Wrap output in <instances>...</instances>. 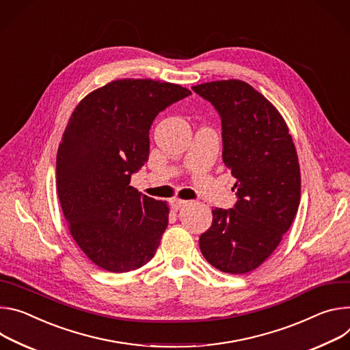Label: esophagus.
<instances>
[{
    "label": "esophagus",
    "mask_w": 350,
    "mask_h": 350,
    "mask_svg": "<svg viewBox=\"0 0 350 350\" xmlns=\"http://www.w3.org/2000/svg\"><path fill=\"white\" fill-rule=\"evenodd\" d=\"M186 204H187V202H186V200H182V199H172V200H171V207H172L174 210H179V208L185 207Z\"/></svg>",
    "instance_id": "obj_1"
}]
</instances>
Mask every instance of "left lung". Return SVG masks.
I'll list each match as a JSON object with an SVG mask.
<instances>
[{
    "mask_svg": "<svg viewBox=\"0 0 350 350\" xmlns=\"http://www.w3.org/2000/svg\"><path fill=\"white\" fill-rule=\"evenodd\" d=\"M210 101L222 121V160L237 178L235 208L213 210L199 239L204 258L226 274L260 267L281 243L300 203V167L280 111L239 79L191 88Z\"/></svg>",
    "mask_w": 350,
    "mask_h": 350,
    "instance_id": "left-lung-1",
    "label": "left lung"
}]
</instances>
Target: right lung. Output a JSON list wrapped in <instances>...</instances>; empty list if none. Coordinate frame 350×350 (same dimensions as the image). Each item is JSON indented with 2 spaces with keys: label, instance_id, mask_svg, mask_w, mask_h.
<instances>
[{
  "label": "right lung",
  "instance_id": "1",
  "mask_svg": "<svg viewBox=\"0 0 350 350\" xmlns=\"http://www.w3.org/2000/svg\"><path fill=\"white\" fill-rule=\"evenodd\" d=\"M189 94L175 83L118 79L70 115L57 151L58 199L76 245L109 273L139 269L159 249L170 207L129 183L148 160L155 116Z\"/></svg>",
  "mask_w": 350,
  "mask_h": 350
}]
</instances>
